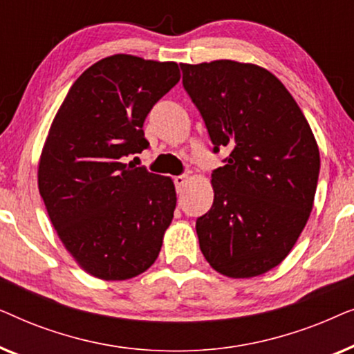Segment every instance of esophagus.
<instances>
[{
  "label": "esophagus",
  "mask_w": 354,
  "mask_h": 354,
  "mask_svg": "<svg viewBox=\"0 0 354 354\" xmlns=\"http://www.w3.org/2000/svg\"><path fill=\"white\" fill-rule=\"evenodd\" d=\"M174 182H176L177 190L182 192L183 187H187V183H188V176H177V177H174Z\"/></svg>",
  "instance_id": "esophagus-1"
}]
</instances>
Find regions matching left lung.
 Instances as JSON below:
<instances>
[{
	"mask_svg": "<svg viewBox=\"0 0 354 354\" xmlns=\"http://www.w3.org/2000/svg\"><path fill=\"white\" fill-rule=\"evenodd\" d=\"M214 153V201L198 217L201 253L217 272L250 279L287 258L313 211L321 158L306 118L282 82L248 62L180 64Z\"/></svg>",
	"mask_w": 354,
	"mask_h": 354,
	"instance_id": "8db88e82",
	"label": "left lung"
}]
</instances>
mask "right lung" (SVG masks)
<instances>
[{"instance_id":"right-lung-1","label":"right lung","mask_w":354,"mask_h":354,"mask_svg":"<svg viewBox=\"0 0 354 354\" xmlns=\"http://www.w3.org/2000/svg\"><path fill=\"white\" fill-rule=\"evenodd\" d=\"M178 80L176 62L108 56L74 82L53 119L38 190L62 245L93 277H137L161 251L176 187L124 158L148 148L145 119Z\"/></svg>"}]
</instances>
